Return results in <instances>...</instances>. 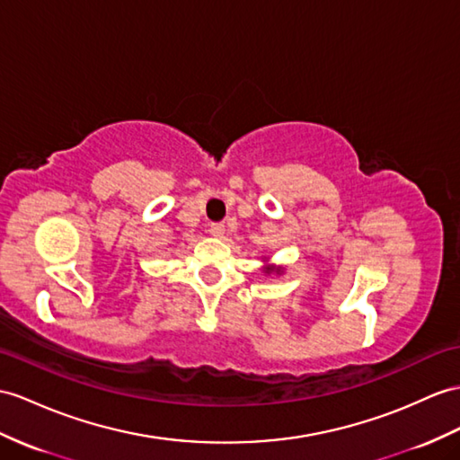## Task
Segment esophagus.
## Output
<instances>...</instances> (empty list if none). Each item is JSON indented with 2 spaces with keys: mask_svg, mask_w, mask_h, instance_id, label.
Wrapping results in <instances>:
<instances>
[{
  "mask_svg": "<svg viewBox=\"0 0 460 460\" xmlns=\"http://www.w3.org/2000/svg\"><path fill=\"white\" fill-rule=\"evenodd\" d=\"M208 232L212 234V236H217V238H220L222 234H224V224L222 222H212L210 226H208Z\"/></svg>",
  "mask_w": 460,
  "mask_h": 460,
  "instance_id": "esophagus-1",
  "label": "esophagus"
}]
</instances>
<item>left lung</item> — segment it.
<instances>
[{
    "label": "left lung",
    "mask_w": 460,
    "mask_h": 460,
    "mask_svg": "<svg viewBox=\"0 0 460 460\" xmlns=\"http://www.w3.org/2000/svg\"><path fill=\"white\" fill-rule=\"evenodd\" d=\"M265 273H281V267L269 265V267H265Z\"/></svg>",
    "instance_id": "left-lung-1"
}]
</instances>
